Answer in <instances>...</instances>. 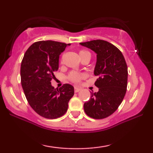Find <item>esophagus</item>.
<instances>
[{
    "label": "esophagus",
    "instance_id": "obj_1",
    "mask_svg": "<svg viewBox=\"0 0 153 153\" xmlns=\"http://www.w3.org/2000/svg\"><path fill=\"white\" fill-rule=\"evenodd\" d=\"M80 91H81V88L76 87V86L74 87V92H75V93H78V92H79Z\"/></svg>",
    "mask_w": 153,
    "mask_h": 153
}]
</instances>
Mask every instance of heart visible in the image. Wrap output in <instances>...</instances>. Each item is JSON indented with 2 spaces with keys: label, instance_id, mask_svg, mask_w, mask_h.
Wrapping results in <instances>:
<instances>
[{
  "label": "heart",
  "instance_id": "b5f03b06",
  "mask_svg": "<svg viewBox=\"0 0 153 153\" xmlns=\"http://www.w3.org/2000/svg\"><path fill=\"white\" fill-rule=\"evenodd\" d=\"M79 56H80V58H82L85 56H91V54L88 51H85V50H80L79 52ZM83 74H79V73L76 72H72L70 73L68 76L69 80L72 81V82L74 83H78L80 81V80L82 79Z\"/></svg>",
  "mask_w": 153,
  "mask_h": 153
}]
</instances>
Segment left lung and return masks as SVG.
Wrapping results in <instances>:
<instances>
[{
	"instance_id": "left-lung-1",
	"label": "left lung",
	"mask_w": 153,
	"mask_h": 153,
	"mask_svg": "<svg viewBox=\"0 0 153 153\" xmlns=\"http://www.w3.org/2000/svg\"><path fill=\"white\" fill-rule=\"evenodd\" d=\"M81 45L97 53L94 74L97 76L95 85L97 93L83 104L85 113L94 119H103L114 114L123 102L127 91V66L123 53L108 42L96 39Z\"/></svg>"
}]
</instances>
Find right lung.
Wrapping results in <instances>:
<instances>
[{"label": "right lung", "instance_id": "add662e5", "mask_svg": "<svg viewBox=\"0 0 153 153\" xmlns=\"http://www.w3.org/2000/svg\"><path fill=\"white\" fill-rule=\"evenodd\" d=\"M65 44L47 40L33 43L27 49L21 65V82L27 101L39 116L55 119L65 114L68 102L74 93V87L64 84L54 88L51 81L58 70L59 56Z\"/></svg>", "mask_w": 153, "mask_h": 153}]
</instances>
